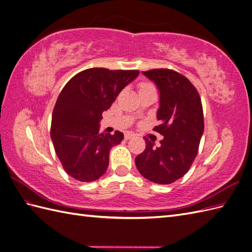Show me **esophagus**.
<instances>
[{"label":"esophagus","mask_w":252,"mask_h":252,"mask_svg":"<svg viewBox=\"0 0 252 252\" xmlns=\"http://www.w3.org/2000/svg\"><path fill=\"white\" fill-rule=\"evenodd\" d=\"M133 136H134V133H133V132H131V131H127V132L125 133V140H126V141L130 140L131 138H133Z\"/></svg>","instance_id":"esophagus-1"}]
</instances>
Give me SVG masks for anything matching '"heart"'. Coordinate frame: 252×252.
<instances>
[{"label":"heart","instance_id":"obj_1","mask_svg":"<svg viewBox=\"0 0 252 252\" xmlns=\"http://www.w3.org/2000/svg\"><path fill=\"white\" fill-rule=\"evenodd\" d=\"M147 86H150V85H148V84H145V85H143V86H142V88H144V87H147Z\"/></svg>","mask_w":252,"mask_h":252}]
</instances>
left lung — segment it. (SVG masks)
<instances>
[{
    "label": "left lung",
    "instance_id": "left-lung-1",
    "mask_svg": "<svg viewBox=\"0 0 252 252\" xmlns=\"http://www.w3.org/2000/svg\"><path fill=\"white\" fill-rule=\"evenodd\" d=\"M156 84L159 94L155 130L164 139L161 145L145 139L146 148L135 158L136 168L156 184H171L181 179L197 155L204 132L201 97L184 75L170 69L142 71Z\"/></svg>",
    "mask_w": 252,
    "mask_h": 252
}]
</instances>
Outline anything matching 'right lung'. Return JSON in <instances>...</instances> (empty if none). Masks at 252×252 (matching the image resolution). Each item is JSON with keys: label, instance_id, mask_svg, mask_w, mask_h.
Here are the masks:
<instances>
[{"label": "right lung", "instance_id": "obj_1", "mask_svg": "<svg viewBox=\"0 0 252 252\" xmlns=\"http://www.w3.org/2000/svg\"><path fill=\"white\" fill-rule=\"evenodd\" d=\"M138 70L90 68L68 82L51 119V140L65 171L80 182H93L107 170L109 152L124 134L100 133L102 113L139 75Z\"/></svg>", "mask_w": 252, "mask_h": 252}]
</instances>
